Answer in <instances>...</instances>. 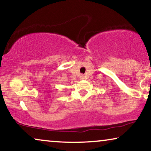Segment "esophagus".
I'll return each instance as SVG.
<instances>
[{
  "instance_id": "esophagus-1",
  "label": "esophagus",
  "mask_w": 151,
  "mask_h": 151,
  "mask_svg": "<svg viewBox=\"0 0 151 151\" xmlns=\"http://www.w3.org/2000/svg\"><path fill=\"white\" fill-rule=\"evenodd\" d=\"M81 78H84V76H81Z\"/></svg>"
}]
</instances>
